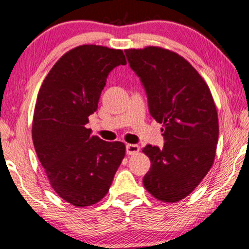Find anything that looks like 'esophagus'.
<instances>
[{"label": "esophagus", "mask_w": 249, "mask_h": 249, "mask_svg": "<svg viewBox=\"0 0 249 249\" xmlns=\"http://www.w3.org/2000/svg\"><path fill=\"white\" fill-rule=\"evenodd\" d=\"M140 151V146L138 144H127L126 145V153L127 155H136Z\"/></svg>", "instance_id": "esophagus-1"}]
</instances>
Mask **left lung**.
<instances>
[{
    "instance_id": "left-lung-1",
    "label": "left lung",
    "mask_w": 249,
    "mask_h": 249,
    "mask_svg": "<svg viewBox=\"0 0 249 249\" xmlns=\"http://www.w3.org/2000/svg\"><path fill=\"white\" fill-rule=\"evenodd\" d=\"M125 55L145 90L150 115L163 124V148H143L151 161L143 185L159 201H180L214 160L219 124L212 94L197 71L174 52L150 46L126 50Z\"/></svg>"
}]
</instances>
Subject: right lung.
Here are the masks:
<instances>
[{
	"mask_svg": "<svg viewBox=\"0 0 249 249\" xmlns=\"http://www.w3.org/2000/svg\"><path fill=\"white\" fill-rule=\"evenodd\" d=\"M125 64L121 50L82 45L56 62L38 92L33 122L38 159L56 193L78 208L107 194L125 156L124 143L104 141L87 128L108 75Z\"/></svg>",
	"mask_w": 249,
	"mask_h": 249,
	"instance_id": "obj_1",
	"label": "right lung"
}]
</instances>
